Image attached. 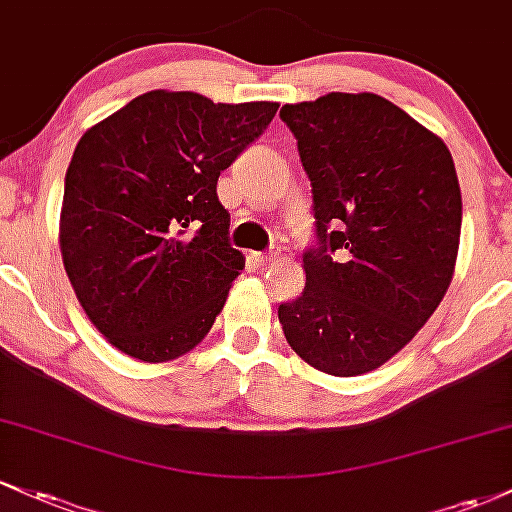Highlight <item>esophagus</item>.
<instances>
[{
	"instance_id": "1",
	"label": "esophagus",
	"mask_w": 512,
	"mask_h": 512,
	"mask_svg": "<svg viewBox=\"0 0 512 512\" xmlns=\"http://www.w3.org/2000/svg\"><path fill=\"white\" fill-rule=\"evenodd\" d=\"M279 257V247L272 245L267 252H252V260L257 262V265H267V262H274Z\"/></svg>"
}]
</instances>
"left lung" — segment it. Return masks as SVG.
Instances as JSON below:
<instances>
[{
	"mask_svg": "<svg viewBox=\"0 0 512 512\" xmlns=\"http://www.w3.org/2000/svg\"><path fill=\"white\" fill-rule=\"evenodd\" d=\"M311 179L306 286L279 306L286 340L311 367H381L440 306L462 230L447 145L379 94L333 92L279 111Z\"/></svg>",
	"mask_w": 512,
	"mask_h": 512,
	"instance_id": "1",
	"label": "left lung"
}]
</instances>
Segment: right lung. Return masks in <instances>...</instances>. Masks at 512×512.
<instances>
[{
  "label": "right lung",
  "mask_w": 512,
  "mask_h": 512,
  "mask_svg": "<svg viewBox=\"0 0 512 512\" xmlns=\"http://www.w3.org/2000/svg\"><path fill=\"white\" fill-rule=\"evenodd\" d=\"M277 109L155 89L80 138L60 250L84 313L128 357L170 362L211 330L245 267L230 247L218 177Z\"/></svg>",
  "instance_id": "add662e5"
}]
</instances>
